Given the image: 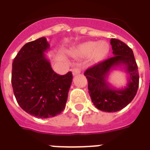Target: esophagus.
<instances>
[{"instance_id": "esophagus-1", "label": "esophagus", "mask_w": 150, "mask_h": 150, "mask_svg": "<svg viewBox=\"0 0 150 150\" xmlns=\"http://www.w3.org/2000/svg\"><path fill=\"white\" fill-rule=\"evenodd\" d=\"M80 72H81V68H79V67L74 68L72 69V74H73V75H78V74H79Z\"/></svg>"}]
</instances>
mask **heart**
Listing matches in <instances>:
<instances>
[{
    "mask_svg": "<svg viewBox=\"0 0 150 150\" xmlns=\"http://www.w3.org/2000/svg\"><path fill=\"white\" fill-rule=\"evenodd\" d=\"M110 50L109 44L105 42L89 41L84 43L78 47L77 53L80 56H89L93 54L95 60H101L107 56Z\"/></svg>",
    "mask_w": 150,
    "mask_h": 150,
    "instance_id": "heart-1",
    "label": "heart"
}]
</instances>
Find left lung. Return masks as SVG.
I'll list each match as a JSON object with an SVG mask.
<instances>
[{
  "instance_id": "8db88e82",
  "label": "left lung",
  "mask_w": 150,
  "mask_h": 150,
  "mask_svg": "<svg viewBox=\"0 0 150 150\" xmlns=\"http://www.w3.org/2000/svg\"><path fill=\"white\" fill-rule=\"evenodd\" d=\"M114 57L88 68L84 75L88 81L89 94L97 109L105 112L121 110L134 99L139 88V75L132 50L122 41L111 39ZM124 66L128 74V84L117 90L110 86L108 75L116 67Z\"/></svg>"
}]
</instances>
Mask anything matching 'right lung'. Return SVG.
<instances>
[{
  "label": "right lung",
  "instance_id": "right-lung-1",
  "mask_svg": "<svg viewBox=\"0 0 150 150\" xmlns=\"http://www.w3.org/2000/svg\"><path fill=\"white\" fill-rule=\"evenodd\" d=\"M50 45L45 37L25 44L12 63L11 84L22 110L40 118L61 114L65 107L72 73L54 71L45 52Z\"/></svg>",
  "mask_w": 150,
  "mask_h": 150
}]
</instances>
